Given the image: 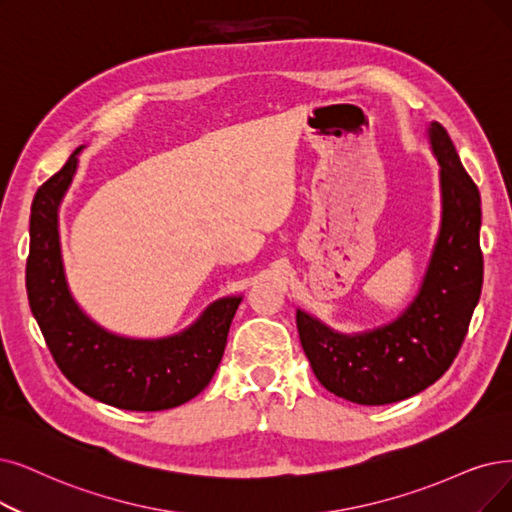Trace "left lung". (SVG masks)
<instances>
[{
    "mask_svg": "<svg viewBox=\"0 0 512 512\" xmlns=\"http://www.w3.org/2000/svg\"><path fill=\"white\" fill-rule=\"evenodd\" d=\"M441 163L443 222L416 300L378 330L344 336L304 311L296 313L302 349L327 391L361 405L412 397L437 382L454 363L481 296V197L462 166L452 138L431 124Z\"/></svg>",
    "mask_w": 512,
    "mask_h": 512,
    "instance_id": "obj_1",
    "label": "left lung"
}]
</instances>
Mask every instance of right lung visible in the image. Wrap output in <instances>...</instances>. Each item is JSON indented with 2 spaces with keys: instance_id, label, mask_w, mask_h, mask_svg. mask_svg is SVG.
<instances>
[{
  "instance_id": "right-lung-1",
  "label": "right lung",
  "mask_w": 512,
  "mask_h": 512,
  "mask_svg": "<svg viewBox=\"0 0 512 512\" xmlns=\"http://www.w3.org/2000/svg\"><path fill=\"white\" fill-rule=\"evenodd\" d=\"M79 151L33 199L27 258L31 313L60 372L81 393L119 410H170L210 384L241 298L216 300L189 330L161 340L109 334L81 313L67 288L58 243V203L71 185Z\"/></svg>"
}]
</instances>
